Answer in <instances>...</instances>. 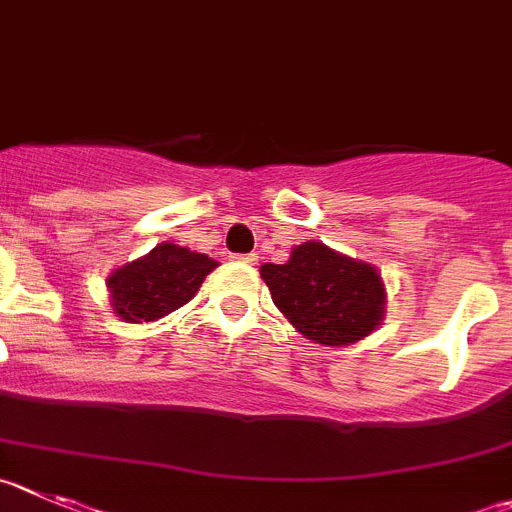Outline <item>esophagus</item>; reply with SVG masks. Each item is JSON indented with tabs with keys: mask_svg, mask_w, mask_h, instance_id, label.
Masks as SVG:
<instances>
[{
	"mask_svg": "<svg viewBox=\"0 0 512 512\" xmlns=\"http://www.w3.org/2000/svg\"><path fill=\"white\" fill-rule=\"evenodd\" d=\"M237 260H242V262H247V265H257V255H237Z\"/></svg>",
	"mask_w": 512,
	"mask_h": 512,
	"instance_id": "34e87169",
	"label": "esophagus"
}]
</instances>
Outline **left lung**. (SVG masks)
Returning <instances> with one entry per match:
<instances>
[{"mask_svg":"<svg viewBox=\"0 0 512 512\" xmlns=\"http://www.w3.org/2000/svg\"><path fill=\"white\" fill-rule=\"evenodd\" d=\"M272 303L303 333L323 346H351L384 318L386 288L369 262L303 242L285 265H262Z\"/></svg>","mask_w":512,"mask_h":512,"instance_id":"left-lung-1","label":"left lung"}]
</instances>
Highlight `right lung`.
<instances>
[{
  "mask_svg": "<svg viewBox=\"0 0 512 512\" xmlns=\"http://www.w3.org/2000/svg\"><path fill=\"white\" fill-rule=\"evenodd\" d=\"M214 267L217 262L202 252L161 242L148 255L113 270L105 285L118 318L148 323L189 303Z\"/></svg>",
  "mask_w": 512,
  "mask_h": 512,
  "instance_id": "right-lung-1",
  "label": "right lung"
}]
</instances>
